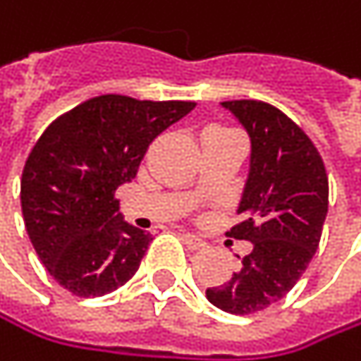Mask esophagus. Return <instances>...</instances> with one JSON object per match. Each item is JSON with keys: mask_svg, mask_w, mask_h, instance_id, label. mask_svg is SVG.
<instances>
[{"mask_svg": "<svg viewBox=\"0 0 361 361\" xmlns=\"http://www.w3.org/2000/svg\"><path fill=\"white\" fill-rule=\"evenodd\" d=\"M182 241H184V243H186V247H188V250H192V252H197V250H203V247H205V241H203L201 237L192 235V233H184V235H182Z\"/></svg>", "mask_w": 361, "mask_h": 361, "instance_id": "34e87169", "label": "esophagus"}]
</instances>
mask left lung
<instances>
[{
	"instance_id": "obj_1",
	"label": "left lung",
	"mask_w": 361,
	"mask_h": 361,
	"mask_svg": "<svg viewBox=\"0 0 361 361\" xmlns=\"http://www.w3.org/2000/svg\"><path fill=\"white\" fill-rule=\"evenodd\" d=\"M252 141L250 171L231 237L252 241L241 269L207 300L233 315H247L281 300L307 271L328 214L324 160L281 109L262 101H224Z\"/></svg>"
}]
</instances>
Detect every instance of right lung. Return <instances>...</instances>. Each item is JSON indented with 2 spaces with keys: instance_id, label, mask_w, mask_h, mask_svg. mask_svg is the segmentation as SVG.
Instances as JSON below:
<instances>
[{
  "instance_id": "obj_1",
  "label": "right lung",
  "mask_w": 361,
  "mask_h": 361,
  "mask_svg": "<svg viewBox=\"0 0 361 361\" xmlns=\"http://www.w3.org/2000/svg\"><path fill=\"white\" fill-rule=\"evenodd\" d=\"M195 105L103 94L42 133L23 169L20 205L27 235L59 286L94 298L137 273L152 235L124 222L114 192L137 175L154 137Z\"/></svg>"
}]
</instances>
